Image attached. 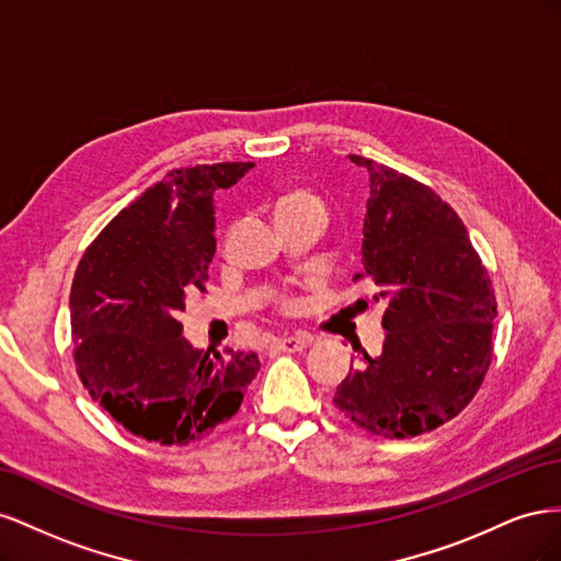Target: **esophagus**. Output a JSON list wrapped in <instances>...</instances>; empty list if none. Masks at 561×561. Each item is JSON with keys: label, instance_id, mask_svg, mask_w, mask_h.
<instances>
[{"label": "esophagus", "instance_id": "34e87169", "mask_svg": "<svg viewBox=\"0 0 561 561\" xmlns=\"http://www.w3.org/2000/svg\"><path fill=\"white\" fill-rule=\"evenodd\" d=\"M309 346V339L307 336H280L276 342V348L283 353H297L304 351Z\"/></svg>", "mask_w": 561, "mask_h": 561}]
</instances>
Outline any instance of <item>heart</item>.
Segmentation results:
<instances>
[{
	"label": "heart",
	"mask_w": 561,
	"mask_h": 561,
	"mask_svg": "<svg viewBox=\"0 0 561 561\" xmlns=\"http://www.w3.org/2000/svg\"><path fill=\"white\" fill-rule=\"evenodd\" d=\"M304 208H322V201H320L316 194L307 192V190L287 192V194H283V196L278 198V203H276V219L283 217V215H290V213L304 210ZM276 304H278V309H280L283 313H295L297 307H299V301H297L295 297H290V295L276 297Z\"/></svg>",
	"instance_id": "heart-1"
}]
</instances>
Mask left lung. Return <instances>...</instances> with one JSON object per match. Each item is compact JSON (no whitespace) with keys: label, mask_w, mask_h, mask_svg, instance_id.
I'll return each mask as SVG.
<instances>
[{"label":"left lung","mask_w":561,"mask_h":561,"mask_svg":"<svg viewBox=\"0 0 561 561\" xmlns=\"http://www.w3.org/2000/svg\"><path fill=\"white\" fill-rule=\"evenodd\" d=\"M367 168L363 268L353 280L386 301L383 348L336 386L334 404L381 437H416L463 412L491 365L496 297L470 236L447 201L393 168ZM353 363V360H351Z\"/></svg>","instance_id":"8db88e82"}]
</instances>
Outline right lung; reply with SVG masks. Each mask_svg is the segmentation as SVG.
I'll return each mask as SVG.
<instances>
[{"label":"right lung","mask_w":561,"mask_h":561,"mask_svg":"<svg viewBox=\"0 0 561 561\" xmlns=\"http://www.w3.org/2000/svg\"><path fill=\"white\" fill-rule=\"evenodd\" d=\"M254 163L175 168L98 233L77 266L70 320L77 375L135 437L190 445L229 421L257 377V353L210 358L178 316L206 293L215 254L213 194Z\"/></svg>","instance_id":"right-lung-1"}]
</instances>
